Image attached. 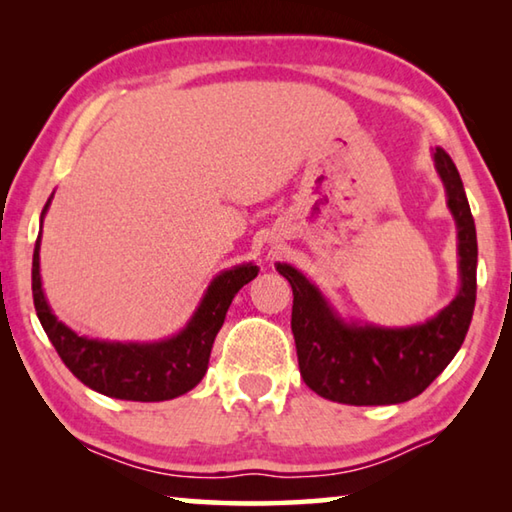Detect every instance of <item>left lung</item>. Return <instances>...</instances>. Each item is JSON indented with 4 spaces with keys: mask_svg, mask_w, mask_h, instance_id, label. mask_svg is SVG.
<instances>
[{
    "mask_svg": "<svg viewBox=\"0 0 512 512\" xmlns=\"http://www.w3.org/2000/svg\"><path fill=\"white\" fill-rule=\"evenodd\" d=\"M433 164L456 221L461 273V289L438 316L411 327L348 323L298 268L275 266L293 289L291 332L300 375L325 400L352 406L409 402L461 350L476 302V228L456 164L440 146L433 149Z\"/></svg>",
    "mask_w": 512,
    "mask_h": 512,
    "instance_id": "1",
    "label": "left lung"
}]
</instances>
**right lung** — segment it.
<instances>
[{
	"label": "right lung",
	"instance_id": "right-lung-1",
	"mask_svg": "<svg viewBox=\"0 0 512 512\" xmlns=\"http://www.w3.org/2000/svg\"><path fill=\"white\" fill-rule=\"evenodd\" d=\"M51 198L42 210H49ZM40 216V223H42ZM42 235V232H40ZM40 235L33 250V305L58 357L76 379L101 395L131 402H164L185 395L207 372L212 343L237 291L255 280L259 268L241 264L221 271L207 287L201 305L183 332L155 343H115L79 336L54 316L40 280Z\"/></svg>",
	"mask_w": 512,
	"mask_h": 512
}]
</instances>
